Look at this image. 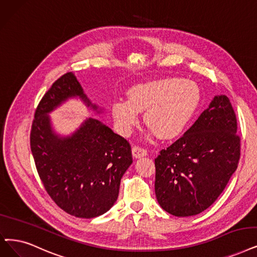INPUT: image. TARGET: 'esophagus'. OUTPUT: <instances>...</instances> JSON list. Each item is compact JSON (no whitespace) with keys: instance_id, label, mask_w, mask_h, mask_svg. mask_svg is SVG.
<instances>
[{"instance_id":"esophagus-1","label":"esophagus","mask_w":257,"mask_h":257,"mask_svg":"<svg viewBox=\"0 0 257 257\" xmlns=\"http://www.w3.org/2000/svg\"><path fill=\"white\" fill-rule=\"evenodd\" d=\"M132 152H133V156H134L135 158H141L143 156H147V150L143 149L139 146H134L132 149Z\"/></svg>"}]
</instances>
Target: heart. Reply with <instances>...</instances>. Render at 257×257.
I'll list each match as a JSON object with an SVG mask.
<instances>
[{
	"mask_svg": "<svg viewBox=\"0 0 257 257\" xmlns=\"http://www.w3.org/2000/svg\"><path fill=\"white\" fill-rule=\"evenodd\" d=\"M201 99L197 83L192 80L164 78L138 84L130 89L128 101H117L111 112L119 130L130 134L145 112V122L161 139L178 136L188 125Z\"/></svg>",
	"mask_w": 257,
	"mask_h": 257,
	"instance_id": "1",
	"label": "heart"
}]
</instances>
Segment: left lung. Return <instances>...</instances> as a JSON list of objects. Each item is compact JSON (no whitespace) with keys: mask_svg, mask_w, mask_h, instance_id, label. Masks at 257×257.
<instances>
[{"mask_svg":"<svg viewBox=\"0 0 257 257\" xmlns=\"http://www.w3.org/2000/svg\"><path fill=\"white\" fill-rule=\"evenodd\" d=\"M229 98L215 96L184 135L155 159L160 207L178 217L193 216L218 198L237 169L240 137Z\"/></svg>","mask_w":257,"mask_h":257,"instance_id":"obj_1","label":"left lung"}]
</instances>
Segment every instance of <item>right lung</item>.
I'll return each mask as SVG.
<instances>
[{"label":"right lung","instance_id":"right-lung-1","mask_svg":"<svg viewBox=\"0 0 257 257\" xmlns=\"http://www.w3.org/2000/svg\"><path fill=\"white\" fill-rule=\"evenodd\" d=\"M76 96L97 109L73 73L54 82L36 109L30 149L40 179L57 206L73 216L93 218L116 202L120 180L133 162L132 149L126 139L93 118L69 137L56 135L47 114Z\"/></svg>","mask_w":257,"mask_h":257}]
</instances>
